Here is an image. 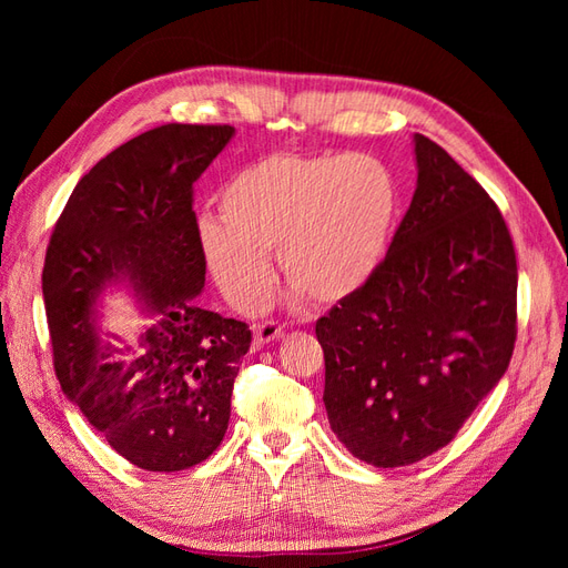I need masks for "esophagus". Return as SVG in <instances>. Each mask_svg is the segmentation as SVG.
<instances>
[{
  "label": "esophagus",
  "mask_w": 568,
  "mask_h": 568,
  "mask_svg": "<svg viewBox=\"0 0 568 568\" xmlns=\"http://www.w3.org/2000/svg\"><path fill=\"white\" fill-rule=\"evenodd\" d=\"M280 336H284V326L274 320H265L257 326H253V346L255 348H261V346H265V343L280 338Z\"/></svg>",
  "instance_id": "1"
}]
</instances>
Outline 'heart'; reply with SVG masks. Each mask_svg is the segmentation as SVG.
I'll return each instance as SVG.
<instances>
[{
    "instance_id": "obj_1",
    "label": "heart",
    "mask_w": 568,
    "mask_h": 568,
    "mask_svg": "<svg viewBox=\"0 0 568 568\" xmlns=\"http://www.w3.org/2000/svg\"><path fill=\"white\" fill-rule=\"evenodd\" d=\"M398 199L388 165L367 153H270L222 186V222L201 220V253L242 311L270 298V253H280L291 286L317 303H338L384 265Z\"/></svg>"
}]
</instances>
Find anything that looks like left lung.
I'll use <instances>...</instances> for the list:
<instances>
[{
    "mask_svg": "<svg viewBox=\"0 0 568 568\" xmlns=\"http://www.w3.org/2000/svg\"><path fill=\"white\" fill-rule=\"evenodd\" d=\"M417 189L386 261L315 324L332 432L374 467L445 448L517 341V253L488 192L415 134Z\"/></svg>",
    "mask_w": 568,
    "mask_h": 568,
    "instance_id": "1",
    "label": "left lung"
}]
</instances>
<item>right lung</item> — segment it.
Instances as JSON below:
<instances>
[{
	"label": "right lung",
	"instance_id": "add662e5",
	"mask_svg": "<svg viewBox=\"0 0 568 568\" xmlns=\"http://www.w3.org/2000/svg\"><path fill=\"white\" fill-rule=\"evenodd\" d=\"M232 134V125L168 123L118 146L78 182L47 246L57 379L111 448L146 471L213 455L251 348L246 322L194 303L205 284L194 182ZM113 281L160 315L136 352L101 344L93 329L91 305Z\"/></svg>",
	"mask_w": 568,
	"mask_h": 568
}]
</instances>
